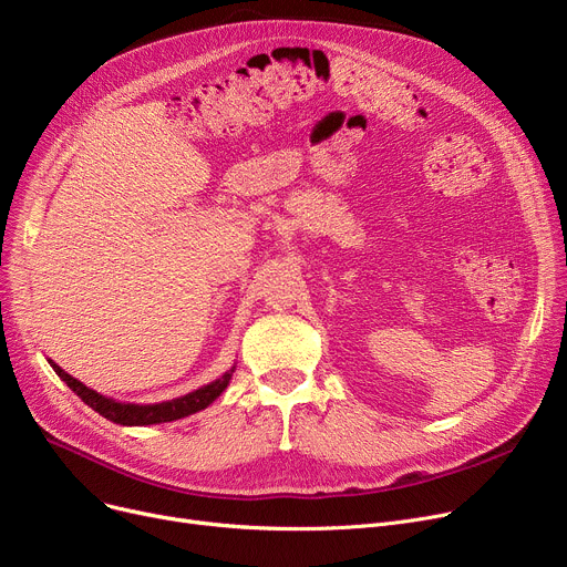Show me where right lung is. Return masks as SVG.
<instances>
[{
	"mask_svg": "<svg viewBox=\"0 0 567 567\" xmlns=\"http://www.w3.org/2000/svg\"><path fill=\"white\" fill-rule=\"evenodd\" d=\"M48 363L53 365L58 378L62 382H66V386L76 393V396L85 405H90L94 412H100L102 416H106V420H111L113 424H120V426L164 424V422H176V420H183V416L199 412V410L208 408L219 396V393L227 389V384L236 371V363H234L229 371L219 375L217 380H213L199 389H194L178 399L162 401V403H125V401H115L111 396H104V393H100V391L85 386L81 380L71 378L66 371H62V368L53 359H48Z\"/></svg>",
	"mask_w": 567,
	"mask_h": 567,
	"instance_id": "right-lung-1",
	"label": "right lung"
}]
</instances>
